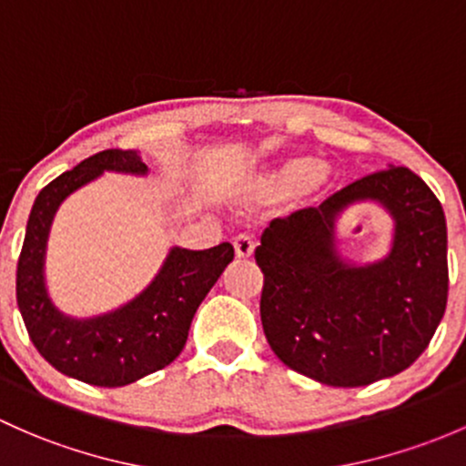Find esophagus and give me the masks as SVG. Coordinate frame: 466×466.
Masks as SVG:
<instances>
[{"instance_id": "esophagus-1", "label": "esophagus", "mask_w": 466, "mask_h": 466, "mask_svg": "<svg viewBox=\"0 0 466 466\" xmlns=\"http://www.w3.org/2000/svg\"><path fill=\"white\" fill-rule=\"evenodd\" d=\"M232 246H234V252H237L238 258H249L254 254V241L249 237H246V234H241V237L234 238Z\"/></svg>"}]
</instances>
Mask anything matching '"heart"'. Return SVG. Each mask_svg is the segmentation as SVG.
<instances>
[{
	"mask_svg": "<svg viewBox=\"0 0 466 466\" xmlns=\"http://www.w3.org/2000/svg\"><path fill=\"white\" fill-rule=\"evenodd\" d=\"M330 178L332 171L328 165L317 163L310 156H292L258 176L249 189V196L258 203H272L288 196L308 198L326 189Z\"/></svg>",
	"mask_w": 466,
	"mask_h": 466,
	"instance_id": "1",
	"label": "heart"
}]
</instances>
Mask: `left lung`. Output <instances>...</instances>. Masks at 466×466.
Wrapping results in <instances>:
<instances>
[{
  "instance_id": "left-lung-1",
  "label": "left lung",
  "mask_w": 466,
  "mask_h": 466,
  "mask_svg": "<svg viewBox=\"0 0 466 466\" xmlns=\"http://www.w3.org/2000/svg\"><path fill=\"white\" fill-rule=\"evenodd\" d=\"M377 202L394 220L386 258L355 264L336 248V220ZM263 272L261 323L274 355L328 386H369L427 350L447 308V220L406 167L377 171L319 208L274 218L254 252Z\"/></svg>"
}]
</instances>
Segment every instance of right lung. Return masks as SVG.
I'll return each instance as SVG.
<instances>
[{"mask_svg":"<svg viewBox=\"0 0 466 466\" xmlns=\"http://www.w3.org/2000/svg\"><path fill=\"white\" fill-rule=\"evenodd\" d=\"M105 171L145 176L134 149H106L65 171L37 194L17 261V306L39 355L73 380L93 386H127L171 364L187 341L200 301L232 263L234 248H171L149 286L116 310L71 317L48 297L44 263L57 208L66 196Z\"/></svg>","mask_w":466,"mask_h":466,"instance_id":"add662e5","label":"right lung"}]
</instances>
